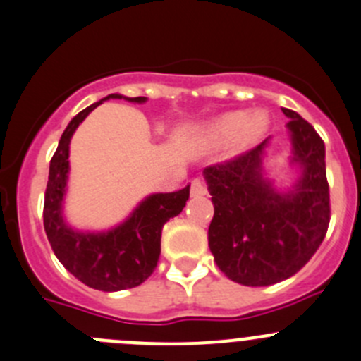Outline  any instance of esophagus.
<instances>
[{"mask_svg":"<svg viewBox=\"0 0 361 361\" xmlns=\"http://www.w3.org/2000/svg\"><path fill=\"white\" fill-rule=\"evenodd\" d=\"M190 194L192 197H202V195H208V187H206L204 181L194 180L190 183Z\"/></svg>","mask_w":361,"mask_h":361,"instance_id":"34e87169","label":"esophagus"}]
</instances>
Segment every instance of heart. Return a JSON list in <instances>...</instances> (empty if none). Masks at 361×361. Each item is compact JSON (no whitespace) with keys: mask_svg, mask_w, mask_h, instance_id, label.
Instances as JSON below:
<instances>
[{"mask_svg":"<svg viewBox=\"0 0 361 361\" xmlns=\"http://www.w3.org/2000/svg\"><path fill=\"white\" fill-rule=\"evenodd\" d=\"M268 127V116L262 111L248 114L247 111H233L213 123L212 137L215 141H231L238 137L241 142H252Z\"/></svg>","mask_w":361,"mask_h":361,"instance_id":"heart-1","label":"heart"}]
</instances>
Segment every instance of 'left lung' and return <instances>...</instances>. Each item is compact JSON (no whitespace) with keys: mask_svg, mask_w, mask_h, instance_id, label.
<instances>
[{"mask_svg":"<svg viewBox=\"0 0 361 361\" xmlns=\"http://www.w3.org/2000/svg\"><path fill=\"white\" fill-rule=\"evenodd\" d=\"M293 162L302 178L293 190H275L262 176L266 141L227 162L204 169L213 213L208 245L216 266L241 286H271L293 277L310 261L330 224V187L324 142L312 125L291 109Z\"/></svg>","mask_w":361,"mask_h":361,"instance_id":"obj_1","label":"left lung"}]
</instances>
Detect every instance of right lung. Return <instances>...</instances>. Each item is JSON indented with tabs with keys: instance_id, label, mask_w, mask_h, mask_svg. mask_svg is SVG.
Segmentation results:
<instances>
[{
	"instance_id": "add662e5",
	"label": "right lung",
	"mask_w": 361,
	"mask_h": 361,
	"mask_svg": "<svg viewBox=\"0 0 361 361\" xmlns=\"http://www.w3.org/2000/svg\"><path fill=\"white\" fill-rule=\"evenodd\" d=\"M107 99H125L123 95L106 97L80 111L63 132L49 166V181L44 201V229L56 257L75 279L87 288L113 293L142 284L155 271L160 257L162 227L180 215L190 195V185L169 194L146 197L130 216L107 233H79L63 220L61 208L68 178V145L80 121ZM146 102L145 97L127 99Z\"/></svg>"
}]
</instances>
